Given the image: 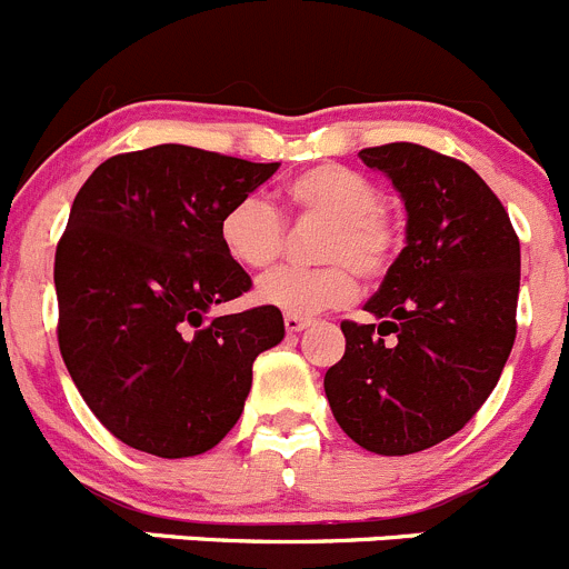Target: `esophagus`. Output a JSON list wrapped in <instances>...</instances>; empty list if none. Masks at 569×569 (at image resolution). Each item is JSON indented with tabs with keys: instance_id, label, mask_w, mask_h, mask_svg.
<instances>
[{
	"instance_id": "obj_1",
	"label": "esophagus",
	"mask_w": 569,
	"mask_h": 569,
	"mask_svg": "<svg viewBox=\"0 0 569 569\" xmlns=\"http://www.w3.org/2000/svg\"><path fill=\"white\" fill-rule=\"evenodd\" d=\"M283 326H286V331H289V333H297V331H302V328H309L311 320H309V317L286 315V317H283Z\"/></svg>"
}]
</instances>
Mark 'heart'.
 Masks as SVG:
<instances>
[{"mask_svg": "<svg viewBox=\"0 0 569 569\" xmlns=\"http://www.w3.org/2000/svg\"><path fill=\"white\" fill-rule=\"evenodd\" d=\"M283 201L297 219L326 221L315 243V254L326 263L267 274L254 291L263 306L297 317L320 315L353 300L357 272L379 280L392 267L401 236L381 207L379 184L368 177L342 164H317L286 182ZM219 238L238 267L267 269L283 252L286 224L272 204L243 196L221 216Z\"/></svg>", "mask_w": 569, "mask_h": 569, "instance_id": "b5f03b06", "label": "heart"}]
</instances>
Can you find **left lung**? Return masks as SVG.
Wrapping results in <instances>:
<instances>
[{
    "label": "left lung",
    "mask_w": 569,
    "mask_h": 569,
    "mask_svg": "<svg viewBox=\"0 0 569 569\" xmlns=\"http://www.w3.org/2000/svg\"><path fill=\"white\" fill-rule=\"evenodd\" d=\"M407 207V247L365 311L342 320L345 357L326 373L333 418L376 455L452 438L500 381L517 339L519 236L491 188L416 142L359 151Z\"/></svg>",
    "instance_id": "1"
}]
</instances>
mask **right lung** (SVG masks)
<instances>
[{"label":"right lung","instance_id":"1","mask_svg":"<svg viewBox=\"0 0 569 569\" xmlns=\"http://www.w3.org/2000/svg\"><path fill=\"white\" fill-rule=\"evenodd\" d=\"M278 164L168 142L106 159L78 190L56 249L58 348L131 449H212L241 418L258 353L283 339L272 306L207 317L252 289L221 247V216Z\"/></svg>","mask_w":569,"mask_h":569}]
</instances>
